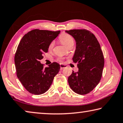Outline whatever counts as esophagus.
Segmentation results:
<instances>
[{"label": "esophagus", "instance_id": "34e87169", "mask_svg": "<svg viewBox=\"0 0 123 123\" xmlns=\"http://www.w3.org/2000/svg\"><path fill=\"white\" fill-rule=\"evenodd\" d=\"M60 70H62L64 68H65L66 67V66L65 65H64V64H60Z\"/></svg>", "mask_w": 123, "mask_h": 123}]
</instances>
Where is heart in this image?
Instances as JSON below:
<instances>
[{
	"label": "heart",
	"instance_id": "heart-1",
	"mask_svg": "<svg viewBox=\"0 0 123 123\" xmlns=\"http://www.w3.org/2000/svg\"><path fill=\"white\" fill-rule=\"evenodd\" d=\"M59 41L63 45L68 47L70 44L74 43V39L71 35L66 33H63L59 37ZM54 43H52L49 46V49H52L53 47Z\"/></svg>",
	"mask_w": 123,
	"mask_h": 123
}]
</instances>
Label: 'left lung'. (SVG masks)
Segmentation results:
<instances>
[{"mask_svg":"<svg viewBox=\"0 0 123 123\" xmlns=\"http://www.w3.org/2000/svg\"><path fill=\"white\" fill-rule=\"evenodd\" d=\"M76 41L72 59L77 63V72L73 71L68 77L71 89L80 95L89 93L99 83L104 66L101 47L95 35L85 29L66 31Z\"/></svg>","mask_w":123,"mask_h":123,"instance_id":"1","label":"left lung"}]
</instances>
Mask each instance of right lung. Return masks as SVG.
Listing matches in <instances>:
<instances>
[{
  "mask_svg": "<svg viewBox=\"0 0 123 123\" xmlns=\"http://www.w3.org/2000/svg\"><path fill=\"white\" fill-rule=\"evenodd\" d=\"M60 32L34 29L25 35L18 46L15 56L17 76L31 94L40 95L47 92L59 71L58 63L54 62L43 68L40 60Z\"/></svg>",
  "mask_w": 123,
  "mask_h": 123,
  "instance_id": "add662e5",
  "label": "right lung"
}]
</instances>
